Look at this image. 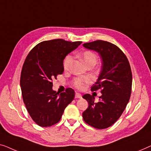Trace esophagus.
Returning a JSON list of instances; mask_svg holds the SVG:
<instances>
[{"label": "esophagus", "mask_w": 151, "mask_h": 151, "mask_svg": "<svg viewBox=\"0 0 151 151\" xmlns=\"http://www.w3.org/2000/svg\"><path fill=\"white\" fill-rule=\"evenodd\" d=\"M75 98H76V99H81L82 96H81V94H79V93H76Z\"/></svg>", "instance_id": "1"}]
</instances>
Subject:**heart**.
<instances>
[{
    "mask_svg": "<svg viewBox=\"0 0 151 151\" xmlns=\"http://www.w3.org/2000/svg\"><path fill=\"white\" fill-rule=\"evenodd\" d=\"M81 57L88 67H93L96 64L98 60L96 54L92 50H85L81 54ZM73 61V57L70 55H67L63 60V68L65 70H68ZM91 79L88 77H77L74 78L73 86L78 90H83L88 83H90Z\"/></svg>",
    "mask_w": 151,
    "mask_h": 151,
    "instance_id": "1",
    "label": "heart"
}]
</instances>
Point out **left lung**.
<instances>
[{
    "label": "left lung",
    "instance_id": "left-lung-1",
    "mask_svg": "<svg viewBox=\"0 0 151 151\" xmlns=\"http://www.w3.org/2000/svg\"><path fill=\"white\" fill-rule=\"evenodd\" d=\"M85 48L101 55L103 65L99 78L91 87L92 92L101 90L99 101L86 94L83 98L88 108L83 113L87 124L98 129H106L120 117L130 99L132 73L126 55L115 44L103 40L85 43Z\"/></svg>",
    "mask_w": 151,
    "mask_h": 151
}]
</instances>
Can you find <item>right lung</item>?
Returning <instances> with one entry per match:
<instances>
[{"label":"right lung","instance_id":"right-lung-1","mask_svg":"<svg viewBox=\"0 0 151 151\" xmlns=\"http://www.w3.org/2000/svg\"><path fill=\"white\" fill-rule=\"evenodd\" d=\"M82 42L63 39L44 41L27 55L20 75L23 101L29 115L37 125L52 126L59 122L65 108L73 101L75 91L59 93L52 89L53 78L63 73V59Z\"/></svg>","mask_w":151,"mask_h":151}]
</instances>
